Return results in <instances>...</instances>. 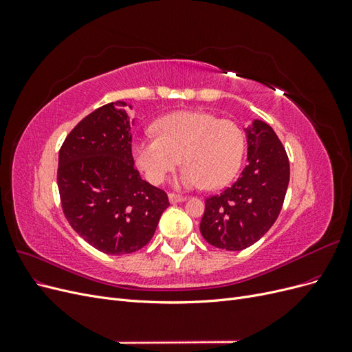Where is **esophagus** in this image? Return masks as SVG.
<instances>
[{
  "label": "esophagus",
  "mask_w": 352,
  "mask_h": 352,
  "mask_svg": "<svg viewBox=\"0 0 352 352\" xmlns=\"http://www.w3.org/2000/svg\"><path fill=\"white\" fill-rule=\"evenodd\" d=\"M168 199H170V202H172V204H176V202L186 201V197L179 195V194H168Z\"/></svg>",
  "instance_id": "esophagus-1"
}]
</instances>
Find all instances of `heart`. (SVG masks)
<instances>
[{
	"mask_svg": "<svg viewBox=\"0 0 352 352\" xmlns=\"http://www.w3.org/2000/svg\"><path fill=\"white\" fill-rule=\"evenodd\" d=\"M154 133L155 138L132 144L135 164L154 185L163 184L179 162L185 167L177 184L185 188H223L241 167L245 136L232 120L217 119L206 111L184 110L158 119Z\"/></svg>",
	"mask_w": 352,
	"mask_h": 352,
	"instance_id": "heart-1",
	"label": "heart"
}]
</instances>
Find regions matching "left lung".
<instances>
[{
  "label": "left lung",
  "instance_id": "obj_1",
  "mask_svg": "<svg viewBox=\"0 0 352 352\" xmlns=\"http://www.w3.org/2000/svg\"><path fill=\"white\" fill-rule=\"evenodd\" d=\"M245 133L248 166L232 186L206 199L199 225L210 245L226 251H242L267 233L289 184V160L272 127L254 120Z\"/></svg>",
  "mask_w": 352,
  "mask_h": 352
}]
</instances>
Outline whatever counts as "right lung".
Segmentation results:
<instances>
[{"label": "right lung", "instance_id": "obj_1", "mask_svg": "<svg viewBox=\"0 0 352 352\" xmlns=\"http://www.w3.org/2000/svg\"><path fill=\"white\" fill-rule=\"evenodd\" d=\"M129 109L116 101L92 111L58 153L63 212L80 238L111 255L145 247L170 206L164 190L142 180L135 167Z\"/></svg>", "mask_w": 352, "mask_h": 352}]
</instances>
